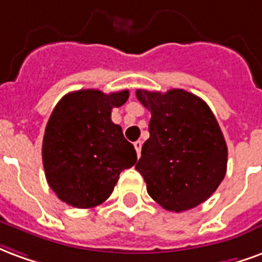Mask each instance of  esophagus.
Wrapping results in <instances>:
<instances>
[{"label":"esophagus","mask_w":262,"mask_h":262,"mask_svg":"<svg viewBox=\"0 0 262 262\" xmlns=\"http://www.w3.org/2000/svg\"><path fill=\"white\" fill-rule=\"evenodd\" d=\"M135 148H136L137 157H140V153H142V142H140V140L135 142Z\"/></svg>","instance_id":"1"}]
</instances>
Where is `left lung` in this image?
I'll return each mask as SVG.
<instances>
[{"mask_svg": "<svg viewBox=\"0 0 262 262\" xmlns=\"http://www.w3.org/2000/svg\"><path fill=\"white\" fill-rule=\"evenodd\" d=\"M136 97L151 112L150 137L136 164L148 195L177 213L205 202L227 167V146L213 112L184 90H137Z\"/></svg>", "mask_w": 262, "mask_h": 262, "instance_id": "8db88e82", "label": "left lung"}]
</instances>
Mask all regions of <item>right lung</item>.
Listing matches in <instances>:
<instances>
[{"label": "right lung", "mask_w": 262, "mask_h": 262, "mask_svg": "<svg viewBox=\"0 0 262 262\" xmlns=\"http://www.w3.org/2000/svg\"><path fill=\"white\" fill-rule=\"evenodd\" d=\"M129 91L80 90L61 98L49 118L42 159L49 187L63 202L88 209L114 191L119 174L137 161L136 150L111 119Z\"/></svg>", "instance_id": "right-lung-1"}]
</instances>
